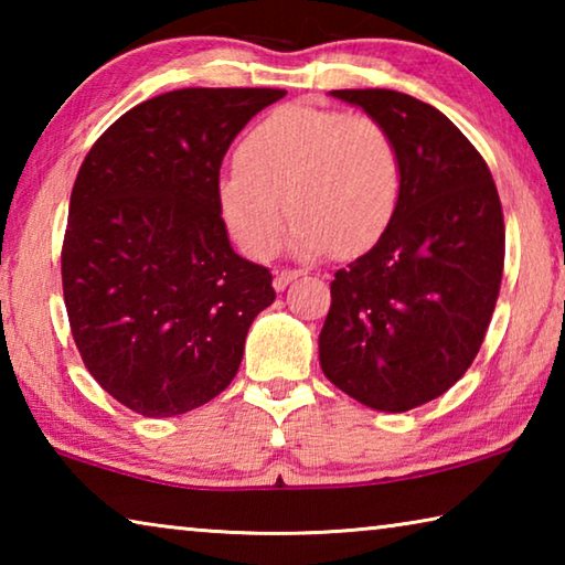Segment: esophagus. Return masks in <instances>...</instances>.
I'll return each mask as SVG.
<instances>
[{"label": "esophagus", "mask_w": 565, "mask_h": 565, "mask_svg": "<svg viewBox=\"0 0 565 565\" xmlns=\"http://www.w3.org/2000/svg\"><path fill=\"white\" fill-rule=\"evenodd\" d=\"M299 276H303L301 269H281V271H276V276H274V289H276V291H284L286 286H289L294 279H299Z\"/></svg>", "instance_id": "esophagus-1"}]
</instances>
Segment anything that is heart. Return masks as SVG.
<instances>
[{
	"instance_id": "1",
	"label": "heart",
	"mask_w": 565,
	"mask_h": 565,
	"mask_svg": "<svg viewBox=\"0 0 565 565\" xmlns=\"http://www.w3.org/2000/svg\"><path fill=\"white\" fill-rule=\"evenodd\" d=\"M398 189V151L384 124L311 104L266 114L216 186L228 232L256 259L279 248L286 212L294 254H359L384 234Z\"/></svg>"
}]
</instances>
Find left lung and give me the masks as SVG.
I'll list each match as a JSON object with an SVG mask.
<instances>
[{
    "label": "left lung",
    "instance_id": "left-lung-1",
    "mask_svg": "<svg viewBox=\"0 0 565 565\" xmlns=\"http://www.w3.org/2000/svg\"><path fill=\"white\" fill-rule=\"evenodd\" d=\"M386 127L398 204L366 254L339 269L319 333L327 379L359 404L401 414L471 366L501 289L505 228L483 157L426 102L394 89H337Z\"/></svg>",
    "mask_w": 565,
    "mask_h": 565
}]
</instances>
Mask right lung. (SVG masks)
Returning <instances> with one entry per match:
<instances>
[{
	"label": "right lung",
	"mask_w": 565,
	"mask_h": 565,
	"mask_svg": "<svg viewBox=\"0 0 565 565\" xmlns=\"http://www.w3.org/2000/svg\"><path fill=\"white\" fill-rule=\"evenodd\" d=\"M284 89H177L129 109L76 174L62 286L84 366L131 411L204 406L236 376L266 266L228 244L218 169L254 114Z\"/></svg>",
	"instance_id": "1"
}]
</instances>
